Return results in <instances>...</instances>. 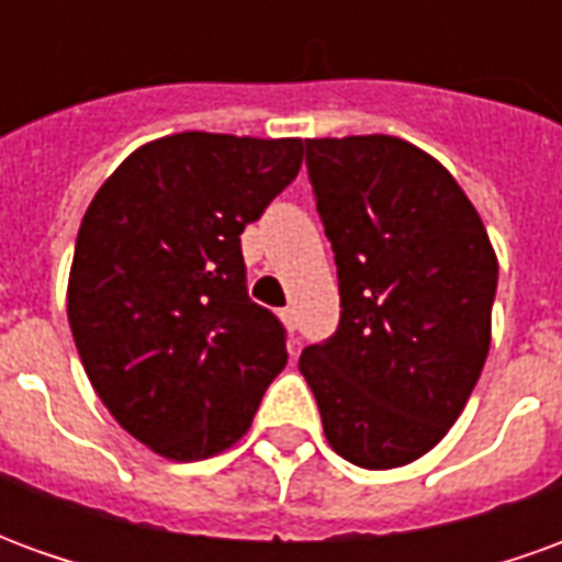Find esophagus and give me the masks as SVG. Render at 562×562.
<instances>
[{"label": "esophagus", "instance_id": "obj_1", "mask_svg": "<svg viewBox=\"0 0 562 562\" xmlns=\"http://www.w3.org/2000/svg\"><path fill=\"white\" fill-rule=\"evenodd\" d=\"M280 318H282V325H285V328H289V330L297 328V316H294L292 306H285V310H282V313H280Z\"/></svg>", "mask_w": 562, "mask_h": 562}]
</instances>
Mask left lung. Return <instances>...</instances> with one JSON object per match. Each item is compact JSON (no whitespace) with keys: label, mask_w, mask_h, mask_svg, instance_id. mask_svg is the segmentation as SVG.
<instances>
[{"label":"left lung","mask_w":562,"mask_h":562,"mask_svg":"<svg viewBox=\"0 0 562 562\" xmlns=\"http://www.w3.org/2000/svg\"><path fill=\"white\" fill-rule=\"evenodd\" d=\"M340 325L301 352L330 448L413 463L448 434L491 349L496 256L454 177L391 135L306 140Z\"/></svg>","instance_id":"1"}]
</instances>
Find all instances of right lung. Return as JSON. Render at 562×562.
<instances>
[{
    "mask_svg": "<svg viewBox=\"0 0 562 562\" xmlns=\"http://www.w3.org/2000/svg\"><path fill=\"white\" fill-rule=\"evenodd\" d=\"M301 161V138L180 132L135 149L87 207L68 325L95 394L161 458L237 442L289 361L282 322L246 292L240 234Z\"/></svg>",
    "mask_w": 562,
    "mask_h": 562,
    "instance_id": "1",
    "label": "right lung"
}]
</instances>
